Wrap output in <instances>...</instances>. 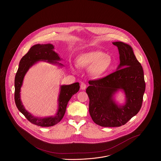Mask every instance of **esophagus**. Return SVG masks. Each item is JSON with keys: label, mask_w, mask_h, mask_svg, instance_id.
Returning <instances> with one entry per match:
<instances>
[{"label": "esophagus", "mask_w": 161, "mask_h": 161, "mask_svg": "<svg viewBox=\"0 0 161 161\" xmlns=\"http://www.w3.org/2000/svg\"><path fill=\"white\" fill-rule=\"evenodd\" d=\"M86 84L84 83H81V86H80V88L81 90H85L86 88Z\"/></svg>", "instance_id": "esophagus-1"}]
</instances>
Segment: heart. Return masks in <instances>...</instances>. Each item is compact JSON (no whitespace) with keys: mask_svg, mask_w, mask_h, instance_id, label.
Masks as SVG:
<instances>
[{"mask_svg":"<svg viewBox=\"0 0 161 161\" xmlns=\"http://www.w3.org/2000/svg\"><path fill=\"white\" fill-rule=\"evenodd\" d=\"M77 64L81 68H89L94 77H100L106 73L112 65V59L100 51H91L81 54L77 58Z\"/></svg>","mask_w":161,"mask_h":161,"instance_id":"b5f03b06","label":"heart"}]
</instances>
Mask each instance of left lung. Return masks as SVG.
I'll use <instances>...</instances> for the list:
<instances>
[{
	"instance_id": "1",
	"label": "left lung",
	"mask_w": 161,
	"mask_h": 161,
	"mask_svg": "<svg viewBox=\"0 0 161 161\" xmlns=\"http://www.w3.org/2000/svg\"><path fill=\"white\" fill-rule=\"evenodd\" d=\"M120 55L117 71L105 77L90 80L86 89L89 97V113L96 124L103 127L124 125L139 112L145 91L143 70L132 47L114 42ZM120 89L126 95V103L117 105L112 96Z\"/></svg>"
}]
</instances>
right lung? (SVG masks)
<instances>
[{
	"label": "right lung",
	"mask_w": 161,
	"mask_h": 161,
	"mask_svg": "<svg viewBox=\"0 0 161 161\" xmlns=\"http://www.w3.org/2000/svg\"><path fill=\"white\" fill-rule=\"evenodd\" d=\"M52 44H36L29 49L28 52L21 58L19 68L16 74L15 78V102L16 106L27 119L28 120L35 125L41 127L53 126L57 124L63 118L66 111V107L69 100L74 94L77 93L80 89L79 83H75L70 85H63L61 86L59 94L58 109L55 116L51 117H35L26 110H25L20 100V92L25 75L29 68L39 61H44L51 64H58L59 65H63L57 61L61 59L54 49ZM48 60V61H46Z\"/></svg>",
	"instance_id": "right-lung-1"
}]
</instances>
